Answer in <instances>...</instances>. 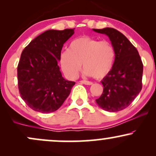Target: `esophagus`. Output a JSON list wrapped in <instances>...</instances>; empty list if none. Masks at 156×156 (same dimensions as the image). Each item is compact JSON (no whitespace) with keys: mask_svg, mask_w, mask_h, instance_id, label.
<instances>
[{"mask_svg":"<svg viewBox=\"0 0 156 156\" xmlns=\"http://www.w3.org/2000/svg\"><path fill=\"white\" fill-rule=\"evenodd\" d=\"M80 83L85 84V85H92V82L88 81V80H80Z\"/></svg>","mask_w":156,"mask_h":156,"instance_id":"1","label":"esophagus"}]
</instances>
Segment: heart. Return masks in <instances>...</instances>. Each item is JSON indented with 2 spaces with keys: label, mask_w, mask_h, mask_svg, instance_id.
<instances>
[{
  "label": "heart",
  "mask_w": 156,
  "mask_h": 156,
  "mask_svg": "<svg viewBox=\"0 0 156 156\" xmlns=\"http://www.w3.org/2000/svg\"><path fill=\"white\" fill-rule=\"evenodd\" d=\"M115 50L111 42L89 37H81L71 42L69 49L60 55L62 71L68 78H77L81 67L84 74L101 79L112 71Z\"/></svg>",
  "instance_id": "heart-1"
}]
</instances>
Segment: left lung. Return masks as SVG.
<instances>
[{
  "label": "left lung",
  "mask_w": 156,
  "mask_h": 156,
  "mask_svg": "<svg viewBox=\"0 0 156 156\" xmlns=\"http://www.w3.org/2000/svg\"><path fill=\"white\" fill-rule=\"evenodd\" d=\"M93 31L108 36L115 50L112 69L101 80L103 92L96 103L107 112H119L129 106L141 92L142 62L136 48L121 32L112 28Z\"/></svg>",
  "instance_id": "left-lung-1"
}]
</instances>
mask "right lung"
Returning <instances> with one entry per match:
<instances>
[{"label": "right lung", "instance_id": "right-lung-1", "mask_svg": "<svg viewBox=\"0 0 156 156\" xmlns=\"http://www.w3.org/2000/svg\"><path fill=\"white\" fill-rule=\"evenodd\" d=\"M74 29L44 31L21 53L17 66L19 92L34 111L44 114L56 111L76 83L64 79L58 65L62 47Z\"/></svg>", "mask_w": 156, "mask_h": 156}]
</instances>
